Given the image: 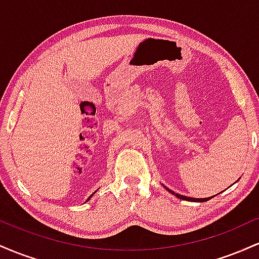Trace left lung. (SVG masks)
I'll use <instances>...</instances> for the list:
<instances>
[{
	"instance_id": "obj_1",
	"label": "left lung",
	"mask_w": 259,
	"mask_h": 259,
	"mask_svg": "<svg viewBox=\"0 0 259 259\" xmlns=\"http://www.w3.org/2000/svg\"><path fill=\"white\" fill-rule=\"evenodd\" d=\"M165 189H167V187H165ZM167 190H168L169 192H170V194L175 195L178 198H180V200H183V201H190V202H206V201H208V200H210V198L214 197V196H210V197H207V198H192V197H187V196H183V195H179V194H175L174 191H171V190H169V189H167Z\"/></svg>"
}]
</instances>
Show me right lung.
I'll return each instance as SVG.
<instances>
[{"mask_svg":"<svg viewBox=\"0 0 259 259\" xmlns=\"http://www.w3.org/2000/svg\"><path fill=\"white\" fill-rule=\"evenodd\" d=\"M96 192H97V191H95V192H94V194H96ZM94 194H92V195H91V196H89V198H88V200H86V201H85V202H88V201H89V200H90V198H91V197H92V196H94Z\"/></svg>","mask_w":259,"mask_h":259,"instance_id":"1","label":"right lung"}]
</instances>
